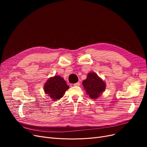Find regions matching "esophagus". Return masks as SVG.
I'll return each mask as SVG.
<instances>
[{
    "label": "esophagus",
    "instance_id": "34e87169",
    "mask_svg": "<svg viewBox=\"0 0 147 147\" xmlns=\"http://www.w3.org/2000/svg\"><path fill=\"white\" fill-rule=\"evenodd\" d=\"M80 82H77L76 83H74V84H73V86H79V85H80Z\"/></svg>",
    "mask_w": 147,
    "mask_h": 147
}]
</instances>
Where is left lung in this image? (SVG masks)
<instances>
[{
    "label": "left lung",
    "instance_id": "1",
    "mask_svg": "<svg viewBox=\"0 0 147 147\" xmlns=\"http://www.w3.org/2000/svg\"><path fill=\"white\" fill-rule=\"evenodd\" d=\"M84 89L92 99H97L101 96L106 88L105 82L95 72L89 73L87 78L82 82Z\"/></svg>",
    "mask_w": 147,
    "mask_h": 147
}]
</instances>
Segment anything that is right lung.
<instances>
[{"instance_id": "right-lung-1", "label": "right lung", "mask_w": 147, "mask_h": 147, "mask_svg": "<svg viewBox=\"0 0 147 147\" xmlns=\"http://www.w3.org/2000/svg\"><path fill=\"white\" fill-rule=\"evenodd\" d=\"M69 89L68 85L60 76H55L49 78L44 84V92L53 101H57L63 97Z\"/></svg>"}]
</instances>
